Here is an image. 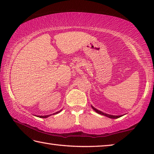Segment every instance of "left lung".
Wrapping results in <instances>:
<instances>
[{
    "mask_svg": "<svg viewBox=\"0 0 154 154\" xmlns=\"http://www.w3.org/2000/svg\"><path fill=\"white\" fill-rule=\"evenodd\" d=\"M91 106H92V108L96 112V113L103 115V116H106V117H108V118H111V119H117V118H120V117H122V116H113V115H109V114H107V113H103V112H102V111H100V110H98V109H96V108L94 107V106H93L92 105H91Z\"/></svg>",
    "mask_w": 154,
    "mask_h": 154,
    "instance_id": "8db88e82",
    "label": "left lung"
}]
</instances>
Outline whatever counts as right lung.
Here are the masks:
<instances>
[{"label":"right lung","mask_w":154,"mask_h":154,"mask_svg":"<svg viewBox=\"0 0 154 154\" xmlns=\"http://www.w3.org/2000/svg\"><path fill=\"white\" fill-rule=\"evenodd\" d=\"M61 111H62V109H61L60 111H57V112H56V113H53V114H51V115H47V116H36L38 117V118H48V117L51 116V115H55V114H57V113H60V112Z\"/></svg>","instance_id":"add662e5"}]
</instances>
